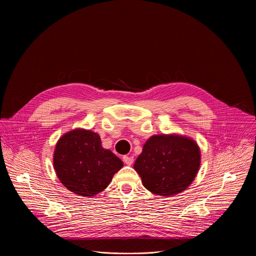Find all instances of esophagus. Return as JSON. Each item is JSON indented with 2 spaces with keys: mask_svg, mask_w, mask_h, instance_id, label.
I'll list each match as a JSON object with an SVG mask.
<instances>
[{
  "mask_svg": "<svg viewBox=\"0 0 256 256\" xmlns=\"http://www.w3.org/2000/svg\"><path fill=\"white\" fill-rule=\"evenodd\" d=\"M124 162L126 164V165H132L134 163V158L132 156H124Z\"/></svg>",
  "mask_w": 256,
  "mask_h": 256,
  "instance_id": "1",
  "label": "esophagus"
}]
</instances>
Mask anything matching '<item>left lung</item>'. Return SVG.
<instances>
[{
    "mask_svg": "<svg viewBox=\"0 0 256 256\" xmlns=\"http://www.w3.org/2000/svg\"><path fill=\"white\" fill-rule=\"evenodd\" d=\"M200 160V148L192 138L178 134H160L145 142L134 169L147 190L168 197L184 192L192 184Z\"/></svg>",
    "mask_w": 256,
    "mask_h": 256,
    "instance_id": "obj_1",
    "label": "left lung"
}]
</instances>
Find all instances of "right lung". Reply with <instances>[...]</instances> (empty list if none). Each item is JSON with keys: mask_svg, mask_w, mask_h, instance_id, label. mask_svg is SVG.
<instances>
[{"mask_svg": "<svg viewBox=\"0 0 256 256\" xmlns=\"http://www.w3.org/2000/svg\"><path fill=\"white\" fill-rule=\"evenodd\" d=\"M52 164L66 189L85 197L102 192L124 167L122 160L102 146L98 134L85 128H74L60 137Z\"/></svg>", "mask_w": 256, "mask_h": 256, "instance_id": "1", "label": "right lung"}]
</instances>
